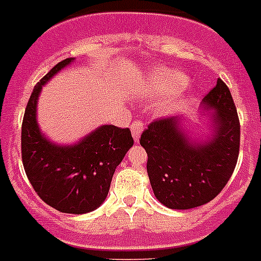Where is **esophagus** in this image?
Returning a JSON list of instances; mask_svg holds the SVG:
<instances>
[{"instance_id":"34e87169","label":"esophagus","mask_w":261,"mask_h":261,"mask_svg":"<svg viewBox=\"0 0 261 261\" xmlns=\"http://www.w3.org/2000/svg\"><path fill=\"white\" fill-rule=\"evenodd\" d=\"M130 129H132L133 139H135L136 143H139V139H140V135L144 129V124L141 121H135V122H132V125H130Z\"/></svg>"}]
</instances>
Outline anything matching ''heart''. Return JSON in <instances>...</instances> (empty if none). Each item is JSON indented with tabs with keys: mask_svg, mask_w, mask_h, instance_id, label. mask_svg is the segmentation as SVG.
<instances>
[{
	"mask_svg": "<svg viewBox=\"0 0 261 261\" xmlns=\"http://www.w3.org/2000/svg\"><path fill=\"white\" fill-rule=\"evenodd\" d=\"M189 83L187 75L176 70H166V68H158L153 70L151 74L147 75L144 79L143 89L149 91L151 94L162 95V97H170L179 91H182ZM190 99L187 97H182V94L171 97L163 105V110L166 113H172L178 109L187 105Z\"/></svg>",
	"mask_w": 261,
	"mask_h": 261,
	"instance_id": "heart-1",
	"label": "heart"
}]
</instances>
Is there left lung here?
<instances>
[{
  "mask_svg": "<svg viewBox=\"0 0 261 261\" xmlns=\"http://www.w3.org/2000/svg\"><path fill=\"white\" fill-rule=\"evenodd\" d=\"M202 108L209 112L212 124L206 139L191 136L182 117L153 121L141 135L153 194L170 209H193L214 199L236 167L240 121L221 79L202 99Z\"/></svg>",
  "mask_w": 261,
  "mask_h": 261,
  "instance_id": "8db88e82",
  "label": "left lung"
}]
</instances>
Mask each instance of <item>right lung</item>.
Here are the masks:
<instances>
[{
	"instance_id": "add662e5",
	"label": "right lung",
	"mask_w": 261,
	"mask_h": 261,
	"mask_svg": "<svg viewBox=\"0 0 261 261\" xmlns=\"http://www.w3.org/2000/svg\"><path fill=\"white\" fill-rule=\"evenodd\" d=\"M74 60L59 62L33 89L22 120L21 156L29 182L47 205L62 213L85 214L103 203L133 139L128 128L114 125H101L70 145L54 143L41 132L37 124L41 89Z\"/></svg>"
}]
</instances>
